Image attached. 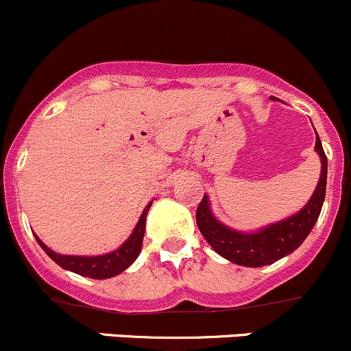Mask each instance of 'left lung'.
Instances as JSON below:
<instances>
[{
    "label": "left lung",
    "mask_w": 351,
    "mask_h": 351,
    "mask_svg": "<svg viewBox=\"0 0 351 351\" xmlns=\"http://www.w3.org/2000/svg\"><path fill=\"white\" fill-rule=\"evenodd\" d=\"M315 149L322 160V175L315 193L296 215L284 219L281 222L272 223L257 232L234 230L213 217L208 197L204 195L197 208V225L205 241L219 256L245 267H261L282 259L304 242L322 213L324 193H326L328 160L318 132H316Z\"/></svg>",
    "instance_id": "8db88e82"
}]
</instances>
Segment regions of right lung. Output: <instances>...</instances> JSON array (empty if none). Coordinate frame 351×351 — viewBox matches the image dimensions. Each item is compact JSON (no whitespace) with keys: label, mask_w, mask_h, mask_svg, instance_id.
Returning <instances> with one entry per match:
<instances>
[{"label":"right lung","mask_w":351,"mask_h":351,"mask_svg":"<svg viewBox=\"0 0 351 351\" xmlns=\"http://www.w3.org/2000/svg\"><path fill=\"white\" fill-rule=\"evenodd\" d=\"M151 202L146 205V208L143 210L141 217H139L138 223H136L134 230L129 235V239L119 249L112 250V252L104 254V256H62V254L53 252L49 249L38 237L36 242L40 243L43 250L49 254V257L53 263H57L62 269H67V271L75 272V274L84 276V278L90 279H109L114 276L121 274L136 261V257L141 252L143 245V237H145V228H146V217L149 212Z\"/></svg>","instance_id":"right-lung-1"}]
</instances>
